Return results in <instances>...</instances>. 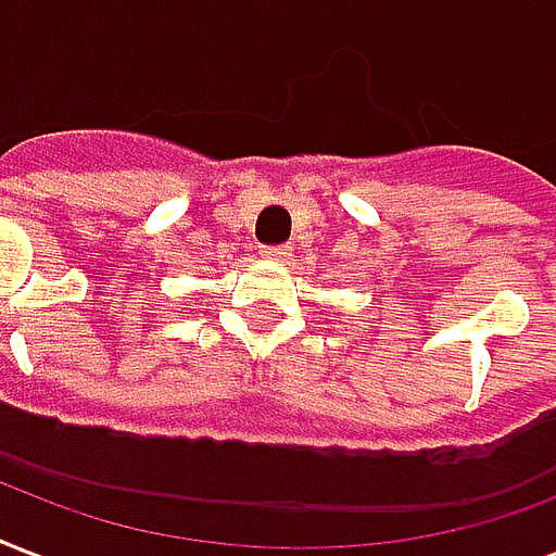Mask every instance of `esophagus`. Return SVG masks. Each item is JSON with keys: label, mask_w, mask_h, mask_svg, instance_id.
Listing matches in <instances>:
<instances>
[{"label": "esophagus", "mask_w": 556, "mask_h": 556, "mask_svg": "<svg viewBox=\"0 0 556 556\" xmlns=\"http://www.w3.org/2000/svg\"><path fill=\"white\" fill-rule=\"evenodd\" d=\"M262 256L270 262H286L291 256V250L286 244H268V248H262Z\"/></svg>", "instance_id": "34e87169"}]
</instances>
